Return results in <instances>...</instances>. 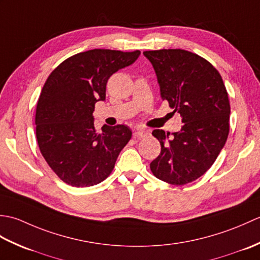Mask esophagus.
Returning <instances> with one entry per match:
<instances>
[{"label": "esophagus", "instance_id": "34e87169", "mask_svg": "<svg viewBox=\"0 0 260 260\" xmlns=\"http://www.w3.org/2000/svg\"><path fill=\"white\" fill-rule=\"evenodd\" d=\"M146 135H147L146 132L141 131V129L136 131L135 133H134V137H135V139H137V140H141V139H143V137H145Z\"/></svg>", "mask_w": 260, "mask_h": 260}]
</instances>
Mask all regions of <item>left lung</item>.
<instances>
[{
  "label": "left lung",
  "mask_w": 260,
  "mask_h": 260,
  "mask_svg": "<svg viewBox=\"0 0 260 260\" xmlns=\"http://www.w3.org/2000/svg\"><path fill=\"white\" fill-rule=\"evenodd\" d=\"M159 92L182 116L179 132L154 129L161 153L150 164L157 179L183 185L211 168L229 134L230 104L221 76L206 59L182 49L144 51Z\"/></svg>",
  "instance_id": "8db88e82"
}]
</instances>
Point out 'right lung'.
I'll return each mask as SVG.
<instances>
[{"label": "right lung", "instance_id": "obj_1", "mask_svg": "<svg viewBox=\"0 0 260 260\" xmlns=\"http://www.w3.org/2000/svg\"><path fill=\"white\" fill-rule=\"evenodd\" d=\"M140 54L93 49L66 59L48 77L37 104V140L49 167L67 184L101 183L131 140L126 125H103L97 132L92 113L106 99L109 77Z\"/></svg>", "mask_w": 260, "mask_h": 260}]
</instances>
